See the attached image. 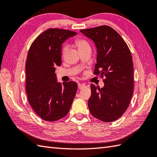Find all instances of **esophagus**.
Listing matches in <instances>:
<instances>
[{"label": "esophagus", "mask_w": 157, "mask_h": 157, "mask_svg": "<svg viewBox=\"0 0 157 157\" xmlns=\"http://www.w3.org/2000/svg\"><path fill=\"white\" fill-rule=\"evenodd\" d=\"M85 86H85L84 84H78V88H79V89H82V88H84Z\"/></svg>", "instance_id": "obj_1"}]
</instances>
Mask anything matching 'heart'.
Instances as JSON below:
<instances>
[{"label":"heart","mask_w":157,"mask_h":157,"mask_svg":"<svg viewBox=\"0 0 157 157\" xmlns=\"http://www.w3.org/2000/svg\"><path fill=\"white\" fill-rule=\"evenodd\" d=\"M75 44L77 45V47L78 48L79 50H83V49L90 47V44H89V43L86 41V40L84 39H82V38L75 39ZM67 49V46L65 45H63V48H62V53L63 54H64V52H66Z\"/></svg>","instance_id":"1"}]
</instances>
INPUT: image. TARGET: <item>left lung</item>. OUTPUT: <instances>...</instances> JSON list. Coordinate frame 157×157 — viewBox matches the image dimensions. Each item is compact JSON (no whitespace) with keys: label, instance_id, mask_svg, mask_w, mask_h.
<instances>
[{"label":"left lung","instance_id":"obj_1","mask_svg":"<svg viewBox=\"0 0 157 157\" xmlns=\"http://www.w3.org/2000/svg\"><path fill=\"white\" fill-rule=\"evenodd\" d=\"M94 42L97 50L94 74L105 77L104 86L90 84L88 108L94 118L106 122L118 119L129 105L133 93V63L122 36L109 26L80 30Z\"/></svg>","mask_w":157,"mask_h":157}]
</instances>
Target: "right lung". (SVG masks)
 <instances>
[{
  "instance_id": "right-lung-1",
  "label": "right lung",
  "mask_w": 157,
  "mask_h": 157,
  "mask_svg": "<svg viewBox=\"0 0 157 157\" xmlns=\"http://www.w3.org/2000/svg\"><path fill=\"white\" fill-rule=\"evenodd\" d=\"M77 33L50 29L33 42L26 62V91L28 100L40 118L56 121L69 113L76 94L75 82H57L56 66L61 65L63 43Z\"/></svg>"
}]
</instances>
